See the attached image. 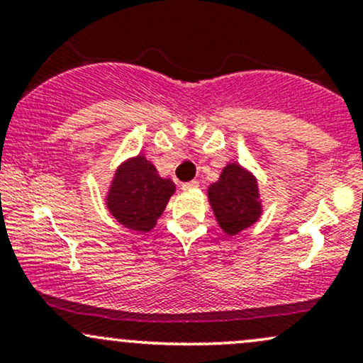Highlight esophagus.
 <instances>
[{
	"mask_svg": "<svg viewBox=\"0 0 363 363\" xmlns=\"http://www.w3.org/2000/svg\"><path fill=\"white\" fill-rule=\"evenodd\" d=\"M198 181H189V182H182V189L189 191V189H196L198 187Z\"/></svg>",
	"mask_w": 363,
	"mask_h": 363,
	"instance_id": "obj_1",
	"label": "esophagus"
}]
</instances>
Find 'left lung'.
Returning a JSON list of instances; mask_svg holds the SVG:
<instances>
[{"label":"left lung","mask_w":363,"mask_h":363,"mask_svg":"<svg viewBox=\"0 0 363 363\" xmlns=\"http://www.w3.org/2000/svg\"><path fill=\"white\" fill-rule=\"evenodd\" d=\"M208 199L216 222L227 235H235L251 227L261 215L256 179L237 164H228L218 181L208 187Z\"/></svg>","instance_id":"left-lung-1"}]
</instances>
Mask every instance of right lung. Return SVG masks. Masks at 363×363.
<instances>
[{
    "instance_id": "1",
    "label": "right lung",
    "mask_w": 363,
    "mask_h": 363,
    "mask_svg": "<svg viewBox=\"0 0 363 363\" xmlns=\"http://www.w3.org/2000/svg\"><path fill=\"white\" fill-rule=\"evenodd\" d=\"M176 186L170 179L158 176L155 165L143 155L129 158L116 170L107 208L124 227L136 232H150L164 213Z\"/></svg>"
}]
</instances>
